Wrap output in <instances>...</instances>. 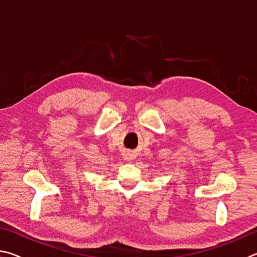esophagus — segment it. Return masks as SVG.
<instances>
[{"mask_svg":"<svg viewBox=\"0 0 257 257\" xmlns=\"http://www.w3.org/2000/svg\"><path fill=\"white\" fill-rule=\"evenodd\" d=\"M127 159H128V161H132L133 160V157L132 156H128Z\"/></svg>","mask_w":257,"mask_h":257,"instance_id":"esophagus-1","label":"esophagus"}]
</instances>
